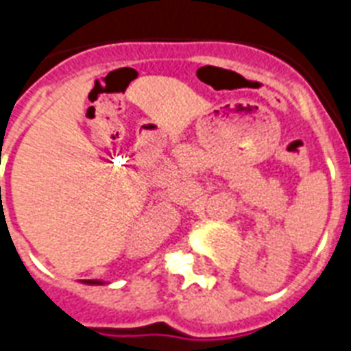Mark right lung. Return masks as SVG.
Wrapping results in <instances>:
<instances>
[{
    "instance_id": "add662e5",
    "label": "right lung",
    "mask_w": 351,
    "mask_h": 351,
    "mask_svg": "<svg viewBox=\"0 0 351 351\" xmlns=\"http://www.w3.org/2000/svg\"><path fill=\"white\" fill-rule=\"evenodd\" d=\"M87 282H89V284H96V282H95V280H87Z\"/></svg>"
}]
</instances>
